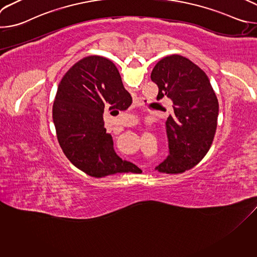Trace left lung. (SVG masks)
<instances>
[{"label":"left lung","mask_w":257,"mask_h":257,"mask_svg":"<svg viewBox=\"0 0 257 257\" xmlns=\"http://www.w3.org/2000/svg\"><path fill=\"white\" fill-rule=\"evenodd\" d=\"M151 78L159 87L157 99L167 96L173 101L172 115L166 121L170 155L156 169L180 174L196 166L209 151L218 101L205 72L183 56L163 58Z\"/></svg>","instance_id":"obj_1"}]
</instances>
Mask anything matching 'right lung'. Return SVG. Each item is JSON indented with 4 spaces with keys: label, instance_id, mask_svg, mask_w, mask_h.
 Wrapping results in <instances>:
<instances>
[{
    "label": "right lung",
    "instance_id": "obj_1",
    "mask_svg": "<svg viewBox=\"0 0 257 257\" xmlns=\"http://www.w3.org/2000/svg\"><path fill=\"white\" fill-rule=\"evenodd\" d=\"M131 103L112 61L89 56L73 65L59 83L53 104L57 138L67 159L95 178L125 173L133 164L115 153L102 114L104 109L125 111Z\"/></svg>",
    "mask_w": 257,
    "mask_h": 257
}]
</instances>
